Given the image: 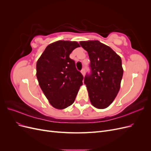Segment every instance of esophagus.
<instances>
[{
	"mask_svg": "<svg viewBox=\"0 0 151 151\" xmlns=\"http://www.w3.org/2000/svg\"><path fill=\"white\" fill-rule=\"evenodd\" d=\"M81 73H82V74H83V76L85 75V69H84V68H83V69L81 70Z\"/></svg>",
	"mask_w": 151,
	"mask_h": 151,
	"instance_id": "1",
	"label": "esophagus"
}]
</instances>
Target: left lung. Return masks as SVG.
Returning a JSON list of instances; mask_svg holds the SVG:
<instances>
[{
  "label": "left lung",
  "mask_w": 151,
  "mask_h": 151,
  "mask_svg": "<svg viewBox=\"0 0 151 151\" xmlns=\"http://www.w3.org/2000/svg\"><path fill=\"white\" fill-rule=\"evenodd\" d=\"M88 53L90 74L84 77L90 101L98 109L106 108L116 98L123 74L120 57L98 40L80 42Z\"/></svg>",
  "instance_id": "obj_1"
}]
</instances>
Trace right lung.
<instances>
[{
  "label": "right lung",
  "instance_id": "obj_1",
  "mask_svg": "<svg viewBox=\"0 0 151 151\" xmlns=\"http://www.w3.org/2000/svg\"><path fill=\"white\" fill-rule=\"evenodd\" d=\"M76 42L60 40L50 44L36 63V77L52 106L64 109L74 102L84 77L69 57Z\"/></svg>",
  "mask_w": 151,
  "mask_h": 151
}]
</instances>
